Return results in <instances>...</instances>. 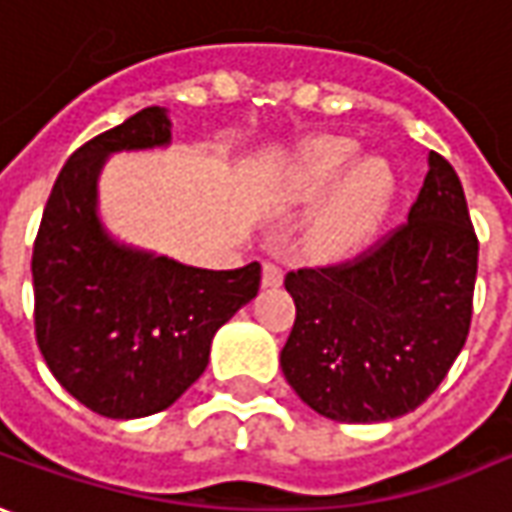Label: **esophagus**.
Here are the masks:
<instances>
[{
    "instance_id": "esophagus-1",
    "label": "esophagus",
    "mask_w": 512,
    "mask_h": 512,
    "mask_svg": "<svg viewBox=\"0 0 512 512\" xmlns=\"http://www.w3.org/2000/svg\"><path fill=\"white\" fill-rule=\"evenodd\" d=\"M281 281H284V273H281L279 264L264 262L262 264V284H264V287H281Z\"/></svg>"
}]
</instances>
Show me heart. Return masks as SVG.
Listing matches in <instances>:
<instances>
[{
    "label": "heart",
    "instance_id": "1",
    "mask_svg": "<svg viewBox=\"0 0 512 512\" xmlns=\"http://www.w3.org/2000/svg\"><path fill=\"white\" fill-rule=\"evenodd\" d=\"M358 157V146L346 137L321 135L307 140L287 166V183L298 197L312 200L327 194L304 228V242L315 256L344 259L360 250L392 208L397 174L389 160L369 154Z\"/></svg>",
    "mask_w": 512,
    "mask_h": 512
}]
</instances>
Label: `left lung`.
Listing matches in <instances>:
<instances>
[{"mask_svg":"<svg viewBox=\"0 0 512 512\" xmlns=\"http://www.w3.org/2000/svg\"><path fill=\"white\" fill-rule=\"evenodd\" d=\"M479 242L454 166L428 154L403 228L360 259L287 273L293 392L338 423H386L425 403L471 329Z\"/></svg>","mask_w":512,"mask_h":512,"instance_id":"8db88e82","label":"left lung"}]
</instances>
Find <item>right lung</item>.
I'll return each mask as SVG.
<instances>
[{
	"label": "right lung",
	"instance_id": "1",
	"mask_svg": "<svg viewBox=\"0 0 512 512\" xmlns=\"http://www.w3.org/2000/svg\"><path fill=\"white\" fill-rule=\"evenodd\" d=\"M171 146L166 106H146L72 154L33 245L36 341L67 392L109 420L177 403L205 372L216 329L259 293L262 267L202 270L104 225L98 180L120 152Z\"/></svg>",
	"mask_w": 512,
	"mask_h": 512
}]
</instances>
